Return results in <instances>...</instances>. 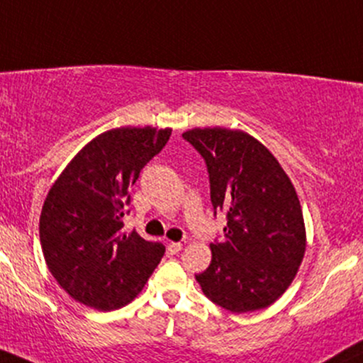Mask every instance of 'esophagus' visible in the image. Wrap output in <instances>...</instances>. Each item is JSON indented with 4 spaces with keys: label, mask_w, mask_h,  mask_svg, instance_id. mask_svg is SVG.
I'll use <instances>...</instances> for the list:
<instances>
[{
    "label": "esophagus",
    "mask_w": 363,
    "mask_h": 363,
    "mask_svg": "<svg viewBox=\"0 0 363 363\" xmlns=\"http://www.w3.org/2000/svg\"><path fill=\"white\" fill-rule=\"evenodd\" d=\"M183 249V244L180 242H169L168 244V252L169 254H178Z\"/></svg>",
    "instance_id": "obj_1"
}]
</instances>
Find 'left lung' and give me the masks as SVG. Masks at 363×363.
<instances>
[{
    "label": "left lung",
    "mask_w": 363,
    "mask_h": 363,
    "mask_svg": "<svg viewBox=\"0 0 363 363\" xmlns=\"http://www.w3.org/2000/svg\"><path fill=\"white\" fill-rule=\"evenodd\" d=\"M183 138L203 156L213 210L227 212L212 262L195 276L203 294L232 313L267 308L288 289L306 250L301 205L262 143L239 129L195 128Z\"/></svg>",
    "instance_id": "8db88e82"
}]
</instances>
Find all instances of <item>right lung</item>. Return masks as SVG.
Here are the masks:
<instances>
[{
  "label": "right lung",
  "instance_id": "obj_1",
  "mask_svg": "<svg viewBox=\"0 0 363 363\" xmlns=\"http://www.w3.org/2000/svg\"><path fill=\"white\" fill-rule=\"evenodd\" d=\"M172 129L116 128L87 143L45 199L40 242L57 283L99 311L131 303L164 254V245L123 230L129 189L167 145Z\"/></svg>",
  "mask_w": 363,
  "mask_h": 363
}]
</instances>
